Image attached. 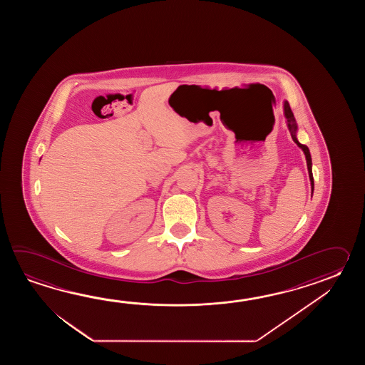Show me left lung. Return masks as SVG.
<instances>
[{
    "label": "left lung",
    "instance_id": "left-lung-1",
    "mask_svg": "<svg viewBox=\"0 0 365 365\" xmlns=\"http://www.w3.org/2000/svg\"><path fill=\"white\" fill-rule=\"evenodd\" d=\"M284 115H286V118H287L288 129H289V132H291L292 140H294V142H295L296 145H297L299 148L303 150L304 154H305V158H307V165H308L310 184H312V192H313L314 181H313V173H312V158H310L309 148H307L305 145H302V143L297 140V138H296V130H297V126H296L295 117H294V113H292V110L289 108V104H288L287 101L284 103Z\"/></svg>",
    "mask_w": 365,
    "mask_h": 365
}]
</instances>
